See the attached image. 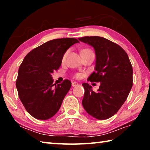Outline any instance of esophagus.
<instances>
[{
  "label": "esophagus",
  "instance_id": "1",
  "mask_svg": "<svg viewBox=\"0 0 150 150\" xmlns=\"http://www.w3.org/2000/svg\"><path fill=\"white\" fill-rule=\"evenodd\" d=\"M71 85H72L73 87H77V86L79 85V83H77V82H72Z\"/></svg>",
  "mask_w": 150,
  "mask_h": 150
}]
</instances>
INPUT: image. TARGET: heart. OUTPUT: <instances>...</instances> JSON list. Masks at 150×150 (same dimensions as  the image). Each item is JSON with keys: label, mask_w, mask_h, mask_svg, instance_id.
<instances>
[{"label": "heart", "mask_w": 150, "mask_h": 150, "mask_svg": "<svg viewBox=\"0 0 150 150\" xmlns=\"http://www.w3.org/2000/svg\"><path fill=\"white\" fill-rule=\"evenodd\" d=\"M85 50H87V49H85ZM66 54H67V53H65L64 55H63V57H62V59H63V60L65 59V56H66ZM77 77H79V75H77Z\"/></svg>", "instance_id": "heart-1"}]
</instances>
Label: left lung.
<instances>
[{
    "label": "left lung",
    "instance_id": "8db88e82",
    "mask_svg": "<svg viewBox=\"0 0 150 150\" xmlns=\"http://www.w3.org/2000/svg\"><path fill=\"white\" fill-rule=\"evenodd\" d=\"M79 40L95 50V71L87 80L100 83L97 92L88 83H83V106L94 118L108 119L117 112L127 99L133 85L132 66L125 51L105 38L85 36Z\"/></svg>",
    "mask_w": 150,
    "mask_h": 150
}]
</instances>
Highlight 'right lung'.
<instances>
[{
  "mask_svg": "<svg viewBox=\"0 0 150 150\" xmlns=\"http://www.w3.org/2000/svg\"><path fill=\"white\" fill-rule=\"evenodd\" d=\"M77 39L50 40L34 48L20 65L16 86L20 100L28 112L38 120H47L59 110L71 82L65 79L54 84L52 73L60 67L63 55Z\"/></svg>",
  "mask_w": 150,
  "mask_h": 150,
  "instance_id": "obj_1",
  "label": "right lung"
}]
</instances>
